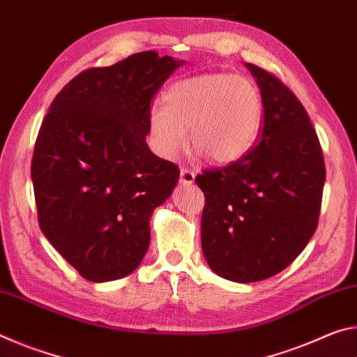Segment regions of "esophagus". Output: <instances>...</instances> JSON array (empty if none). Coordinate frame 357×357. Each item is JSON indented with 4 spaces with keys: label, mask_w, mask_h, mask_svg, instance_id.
Masks as SVG:
<instances>
[{
    "label": "esophagus",
    "mask_w": 357,
    "mask_h": 357,
    "mask_svg": "<svg viewBox=\"0 0 357 357\" xmlns=\"http://www.w3.org/2000/svg\"><path fill=\"white\" fill-rule=\"evenodd\" d=\"M179 181L183 184H192L193 181H195V173H193L190 168H181V173H179Z\"/></svg>",
    "instance_id": "esophagus-1"
}]
</instances>
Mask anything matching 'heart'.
<instances>
[{
    "mask_svg": "<svg viewBox=\"0 0 357 357\" xmlns=\"http://www.w3.org/2000/svg\"><path fill=\"white\" fill-rule=\"evenodd\" d=\"M261 94L250 78L209 72L174 82L165 107L149 110L151 146L176 159L187 143L214 164H233L249 153L261 128Z\"/></svg>",
    "mask_w": 357,
    "mask_h": 357,
    "instance_id": "obj_1",
    "label": "heart"
}]
</instances>
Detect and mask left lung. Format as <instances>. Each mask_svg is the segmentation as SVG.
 Segmentation results:
<instances>
[{"label": "left lung", "mask_w": 357, "mask_h": 357, "mask_svg": "<svg viewBox=\"0 0 357 357\" xmlns=\"http://www.w3.org/2000/svg\"><path fill=\"white\" fill-rule=\"evenodd\" d=\"M261 93L258 142L243 159L195 178L204 193L202 247L223 279H269L305 249L318 225L324 157L309 114L273 72L247 64Z\"/></svg>", "instance_id": "obj_1"}]
</instances>
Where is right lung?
I'll return each instance as SVG.
<instances>
[{
    "instance_id": "add662e5",
    "label": "right lung",
    "mask_w": 357,
    "mask_h": 357,
    "mask_svg": "<svg viewBox=\"0 0 357 357\" xmlns=\"http://www.w3.org/2000/svg\"><path fill=\"white\" fill-rule=\"evenodd\" d=\"M181 64L149 50L83 70L42 121L31 162L39 227L83 279H123L148 250L153 211L179 178L146 144L151 100Z\"/></svg>"
}]
</instances>
